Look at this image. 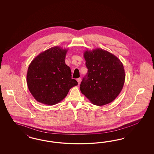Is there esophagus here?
I'll list each match as a JSON object with an SVG mask.
<instances>
[{
    "label": "esophagus",
    "instance_id": "obj_1",
    "mask_svg": "<svg viewBox=\"0 0 154 154\" xmlns=\"http://www.w3.org/2000/svg\"><path fill=\"white\" fill-rule=\"evenodd\" d=\"M77 81L78 82V84H79L81 83V78H79V79H77Z\"/></svg>",
    "mask_w": 154,
    "mask_h": 154
}]
</instances>
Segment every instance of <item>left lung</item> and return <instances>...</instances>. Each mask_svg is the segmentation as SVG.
I'll return each mask as SVG.
<instances>
[{
	"mask_svg": "<svg viewBox=\"0 0 154 154\" xmlns=\"http://www.w3.org/2000/svg\"><path fill=\"white\" fill-rule=\"evenodd\" d=\"M84 56L88 71L80 85L81 93L96 106L112 102L125 82L122 63L113 54L99 48L86 50Z\"/></svg>",
	"mask_w": 154,
	"mask_h": 154,
	"instance_id": "8db88e82",
	"label": "left lung"
}]
</instances>
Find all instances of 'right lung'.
Listing matches in <instances>:
<instances>
[{
  "mask_svg": "<svg viewBox=\"0 0 154 154\" xmlns=\"http://www.w3.org/2000/svg\"><path fill=\"white\" fill-rule=\"evenodd\" d=\"M68 49L51 47L36 56L28 67L26 82L34 99L52 106L60 102L72 87L78 85L72 79L70 68L65 64Z\"/></svg>",
  "mask_w": 154,
  "mask_h": 154,
  "instance_id": "right-lung-1",
  "label": "right lung"
}]
</instances>
